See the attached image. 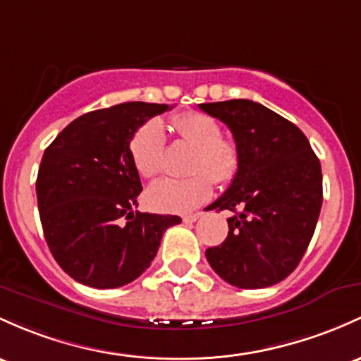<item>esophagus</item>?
Wrapping results in <instances>:
<instances>
[{
  "instance_id": "obj_1",
  "label": "esophagus",
  "mask_w": 361,
  "mask_h": 361,
  "mask_svg": "<svg viewBox=\"0 0 361 361\" xmlns=\"http://www.w3.org/2000/svg\"><path fill=\"white\" fill-rule=\"evenodd\" d=\"M202 217V212H195V214H187V216H183V223H195L197 219H200Z\"/></svg>"
}]
</instances>
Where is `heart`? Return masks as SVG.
I'll use <instances>...</instances> for the list:
<instances>
[{
	"label": "heart",
	"instance_id": "heart-1",
	"mask_svg": "<svg viewBox=\"0 0 361 361\" xmlns=\"http://www.w3.org/2000/svg\"><path fill=\"white\" fill-rule=\"evenodd\" d=\"M171 128L183 142L195 147L192 173L195 176L161 178L145 192V202L152 211L181 214L199 207L212 195V177L219 185L235 180L240 171V149L223 137L221 125L212 116L187 111L173 116ZM166 147V133L161 121L149 120L133 133L130 156L133 166L144 178L159 173Z\"/></svg>",
	"mask_w": 361,
	"mask_h": 361
}]
</instances>
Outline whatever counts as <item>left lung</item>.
Wrapping results in <instances>:
<instances>
[{
  "label": "left lung",
  "instance_id": "left-lung-1",
  "mask_svg": "<svg viewBox=\"0 0 361 361\" xmlns=\"http://www.w3.org/2000/svg\"><path fill=\"white\" fill-rule=\"evenodd\" d=\"M226 123L240 149V171L209 209L235 212L207 262L226 283L259 290L296 269L322 207V169L302 130L259 102L231 99L199 104Z\"/></svg>",
  "mask_w": 361,
  "mask_h": 361
}]
</instances>
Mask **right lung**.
I'll return each instance as SVG.
<instances>
[{
  "instance_id": "obj_1",
  "label": "right lung",
  "mask_w": 361,
  "mask_h": 361,
  "mask_svg": "<svg viewBox=\"0 0 361 361\" xmlns=\"http://www.w3.org/2000/svg\"><path fill=\"white\" fill-rule=\"evenodd\" d=\"M168 104L123 102L73 120L44 150L35 192L54 260L97 290L135 281L178 216L133 212L142 192L130 156L133 133Z\"/></svg>"
}]
</instances>
